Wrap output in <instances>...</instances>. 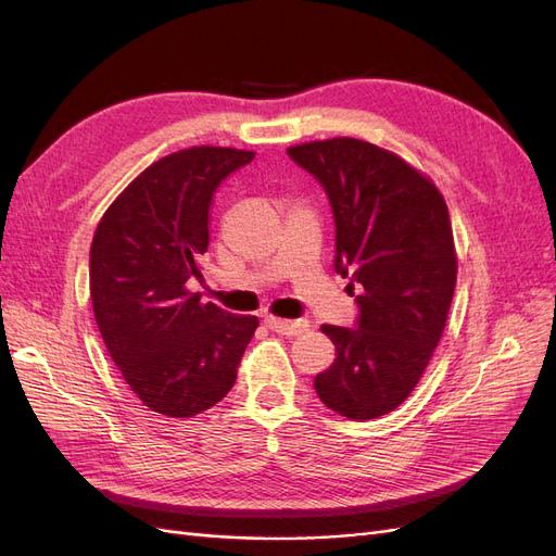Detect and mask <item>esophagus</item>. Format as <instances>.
<instances>
[{
    "label": "esophagus",
    "instance_id": "esophagus-1",
    "mask_svg": "<svg viewBox=\"0 0 556 556\" xmlns=\"http://www.w3.org/2000/svg\"><path fill=\"white\" fill-rule=\"evenodd\" d=\"M266 327L271 331H278V333H285V336H296L301 331L308 329V323L306 319H282V317H274V315H266Z\"/></svg>",
    "mask_w": 556,
    "mask_h": 556
}]
</instances>
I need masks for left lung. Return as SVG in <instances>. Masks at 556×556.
Returning a JSON list of instances; mask_svg holds the SVG:
<instances>
[{
  "instance_id": "1",
  "label": "left lung",
  "mask_w": 556,
  "mask_h": 556,
  "mask_svg": "<svg viewBox=\"0 0 556 556\" xmlns=\"http://www.w3.org/2000/svg\"><path fill=\"white\" fill-rule=\"evenodd\" d=\"M288 155L323 185L333 271L350 278L357 304L355 327H323L336 359L315 392L348 419L387 415L415 390L445 329L457 282L447 206L431 180L374 143L313 141Z\"/></svg>"
}]
</instances>
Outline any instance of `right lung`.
Wrapping results in <instances>:
<instances>
[{
  "label": "right lung",
  "instance_id": "add662e5",
  "mask_svg": "<svg viewBox=\"0 0 556 556\" xmlns=\"http://www.w3.org/2000/svg\"><path fill=\"white\" fill-rule=\"evenodd\" d=\"M255 153L188 148L150 164L99 223L90 248V296L99 333L125 382L150 410L192 417L237 382L255 315L204 304L208 215L223 180Z\"/></svg>",
  "mask_w": 556,
  "mask_h": 556
}]
</instances>
